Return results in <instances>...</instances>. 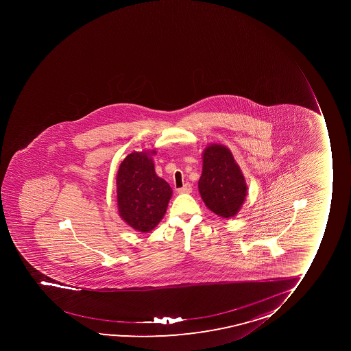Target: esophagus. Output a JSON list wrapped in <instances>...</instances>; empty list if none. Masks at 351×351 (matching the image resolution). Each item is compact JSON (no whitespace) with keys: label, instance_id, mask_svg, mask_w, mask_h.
<instances>
[{"label":"esophagus","instance_id":"obj_1","mask_svg":"<svg viewBox=\"0 0 351 351\" xmlns=\"http://www.w3.org/2000/svg\"><path fill=\"white\" fill-rule=\"evenodd\" d=\"M191 185L189 184V183L188 184H185L183 188L178 189V193H191Z\"/></svg>","mask_w":351,"mask_h":351}]
</instances>
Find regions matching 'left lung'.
<instances>
[{
	"mask_svg": "<svg viewBox=\"0 0 351 351\" xmlns=\"http://www.w3.org/2000/svg\"><path fill=\"white\" fill-rule=\"evenodd\" d=\"M198 188L207 208L223 219L236 216L243 207L247 195L246 181L226 146H206Z\"/></svg>",
	"mask_w": 351,
	"mask_h": 351,
	"instance_id": "8db88e82",
	"label": "left lung"
}]
</instances>
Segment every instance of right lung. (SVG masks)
Wrapping results in <instances>:
<instances>
[{"label":"right lung","mask_w":351,"mask_h":351,"mask_svg":"<svg viewBox=\"0 0 351 351\" xmlns=\"http://www.w3.org/2000/svg\"><path fill=\"white\" fill-rule=\"evenodd\" d=\"M156 149L132 152L119 167L117 202L119 216L138 232H149L166 214L173 190L154 169Z\"/></svg>","instance_id":"right-lung-1"}]
</instances>
